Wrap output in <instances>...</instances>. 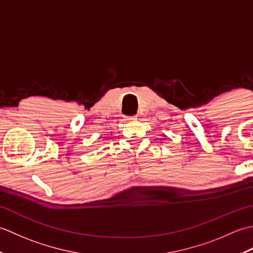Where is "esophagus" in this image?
Here are the masks:
<instances>
[{
	"label": "esophagus",
	"mask_w": 253,
	"mask_h": 253,
	"mask_svg": "<svg viewBox=\"0 0 253 253\" xmlns=\"http://www.w3.org/2000/svg\"><path fill=\"white\" fill-rule=\"evenodd\" d=\"M137 120V116H127L126 117V121H136Z\"/></svg>",
	"instance_id": "obj_1"
}]
</instances>
